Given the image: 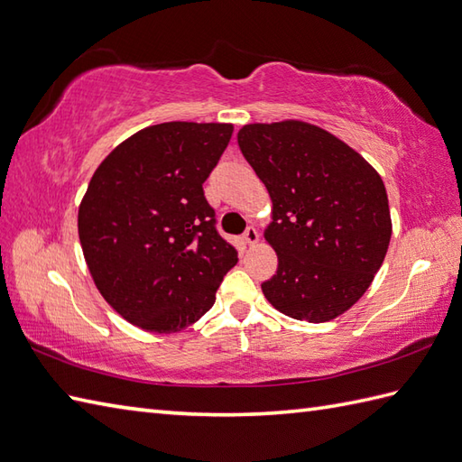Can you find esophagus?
<instances>
[{
	"label": "esophagus",
	"mask_w": 462,
	"mask_h": 462,
	"mask_svg": "<svg viewBox=\"0 0 462 462\" xmlns=\"http://www.w3.org/2000/svg\"><path fill=\"white\" fill-rule=\"evenodd\" d=\"M257 240H260V234H257V230L254 226H248L244 232V242L248 245H254Z\"/></svg>",
	"instance_id": "1"
}]
</instances>
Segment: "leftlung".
<instances>
[{
	"instance_id": "left-lung-1",
	"label": "left lung",
	"mask_w": 462,
	"mask_h": 462,
	"mask_svg": "<svg viewBox=\"0 0 462 462\" xmlns=\"http://www.w3.org/2000/svg\"><path fill=\"white\" fill-rule=\"evenodd\" d=\"M272 199L277 272L262 291L280 313L327 323L366 293L392 238L388 195L366 159L320 127L285 120L238 132Z\"/></svg>"
}]
</instances>
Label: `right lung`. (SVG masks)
<instances>
[{
	"label": "right lung",
	"mask_w": 462,
	"mask_h": 462,
	"mask_svg": "<svg viewBox=\"0 0 462 462\" xmlns=\"http://www.w3.org/2000/svg\"><path fill=\"white\" fill-rule=\"evenodd\" d=\"M232 132L149 125L94 171L79 208L84 260L106 301L139 328L163 335L197 323L238 262L202 190Z\"/></svg>",
	"instance_id": "add662e5"
}]
</instances>
